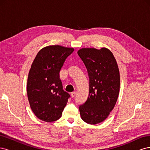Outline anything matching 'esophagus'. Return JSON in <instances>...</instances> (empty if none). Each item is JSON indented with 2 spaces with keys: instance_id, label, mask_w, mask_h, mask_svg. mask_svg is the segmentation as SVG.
I'll use <instances>...</instances> for the list:
<instances>
[{
  "instance_id": "1",
  "label": "esophagus",
  "mask_w": 150,
  "mask_h": 150,
  "mask_svg": "<svg viewBox=\"0 0 150 150\" xmlns=\"http://www.w3.org/2000/svg\"><path fill=\"white\" fill-rule=\"evenodd\" d=\"M76 94H77V92L76 91H74V92H72L71 93V96L72 97V98H74L76 95Z\"/></svg>"
}]
</instances>
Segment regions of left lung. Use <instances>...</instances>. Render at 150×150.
Instances as JSON below:
<instances>
[{
  "label": "left lung",
  "instance_id": "left-lung-1",
  "mask_svg": "<svg viewBox=\"0 0 150 150\" xmlns=\"http://www.w3.org/2000/svg\"><path fill=\"white\" fill-rule=\"evenodd\" d=\"M88 69L89 96L79 108L84 122L96 125L105 120L115 108L119 96L120 75L115 57L110 49L102 47L78 50Z\"/></svg>",
  "mask_w": 150,
  "mask_h": 150
}]
</instances>
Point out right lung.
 I'll return each instance as SVG.
<instances>
[{
	"instance_id": "obj_1",
	"label": "right lung",
	"mask_w": 150,
	"mask_h": 150,
	"mask_svg": "<svg viewBox=\"0 0 150 150\" xmlns=\"http://www.w3.org/2000/svg\"><path fill=\"white\" fill-rule=\"evenodd\" d=\"M74 50L59 45L44 47L32 63L27 93L32 111L40 120L53 122L62 116L70 95L62 89L59 72Z\"/></svg>"
}]
</instances>
